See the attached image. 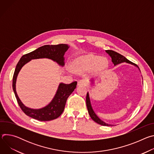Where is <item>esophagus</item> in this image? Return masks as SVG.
Returning a JSON list of instances; mask_svg holds the SVG:
<instances>
[{
  "mask_svg": "<svg viewBox=\"0 0 154 154\" xmlns=\"http://www.w3.org/2000/svg\"><path fill=\"white\" fill-rule=\"evenodd\" d=\"M87 85L88 82L85 79H82L78 82V86H86Z\"/></svg>",
  "mask_w": 154,
  "mask_h": 154,
  "instance_id": "obj_1",
  "label": "esophagus"
}]
</instances>
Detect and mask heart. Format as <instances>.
<instances>
[{
  "label": "heart",
  "instance_id": "b5f03b06",
  "mask_svg": "<svg viewBox=\"0 0 154 154\" xmlns=\"http://www.w3.org/2000/svg\"><path fill=\"white\" fill-rule=\"evenodd\" d=\"M107 66V61L104 58H99L92 54H88L75 58L73 62L72 66L77 71L90 70L94 66L96 69H104Z\"/></svg>",
  "mask_w": 154,
  "mask_h": 154
}]
</instances>
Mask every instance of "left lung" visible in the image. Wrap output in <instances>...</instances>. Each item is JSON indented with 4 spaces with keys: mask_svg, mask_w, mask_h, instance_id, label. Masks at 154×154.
Segmentation results:
<instances>
[{
    "mask_svg": "<svg viewBox=\"0 0 154 154\" xmlns=\"http://www.w3.org/2000/svg\"><path fill=\"white\" fill-rule=\"evenodd\" d=\"M105 52L109 55V57H110L112 58V63H113L114 66H116L117 64H119L121 63H124V62H125L127 63H128V64H131L132 65H134L135 66L137 67L138 69V66L133 63L132 62H131L130 61H129L128 60H127L125 57H124L123 55L113 51H111V50H106L105 51ZM140 70V69H139ZM91 84H93L94 82V80H91ZM86 106H87V109H88V113L90 116V117L91 118V119L95 121L96 122H97V124H100V125H104V126H110V125H112L111 124H108L105 122H103L102 120H101L97 116V115L96 114V113L94 112V111L93 110V108L92 107V105H91V100H90V95H89V93L88 92L87 93V94H86Z\"/></svg>",
    "mask_w": 154,
    "mask_h": 154,
    "instance_id": "left-lung-1",
    "label": "left lung"
}]
</instances>
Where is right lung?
I'll return each instance as SVG.
<instances>
[{"label":"right lung","mask_w":154,"mask_h":154,"mask_svg":"<svg viewBox=\"0 0 154 154\" xmlns=\"http://www.w3.org/2000/svg\"><path fill=\"white\" fill-rule=\"evenodd\" d=\"M69 48V45L66 44L45 45L33 52L24 55L17 63L13 78V89L19 106L27 116L41 121H49L58 118L63 112L66 102L68 97L75 89L77 82H74L70 84L60 83L51 102L42 108L34 109L25 106L19 98L16 93V83L19 71L26 64L32 60L39 58L51 59L63 67L64 65V55Z\"/></svg>","instance_id":"obj_1"}]
</instances>
